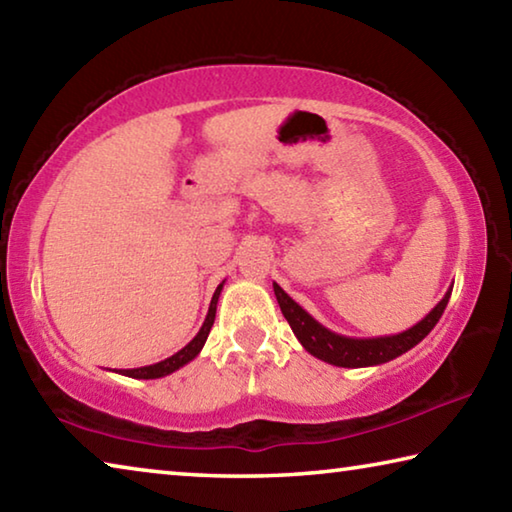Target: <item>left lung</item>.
Wrapping results in <instances>:
<instances>
[{
	"instance_id": "1",
	"label": "left lung",
	"mask_w": 512,
	"mask_h": 512,
	"mask_svg": "<svg viewBox=\"0 0 512 512\" xmlns=\"http://www.w3.org/2000/svg\"><path fill=\"white\" fill-rule=\"evenodd\" d=\"M273 291L277 305H280L284 318L289 320L293 334H296L302 348L309 354H314L316 359L332 363V366L339 368L379 366V363L393 361L395 357H400V354L409 352L431 332L433 327H436L447 307L449 296H452V287H449L445 298L440 300L420 323H415L413 327L406 329V332L391 336H375V339H352V336L336 334L325 325H320L318 320L311 316L309 311L302 309L277 282H273Z\"/></svg>"
}]
</instances>
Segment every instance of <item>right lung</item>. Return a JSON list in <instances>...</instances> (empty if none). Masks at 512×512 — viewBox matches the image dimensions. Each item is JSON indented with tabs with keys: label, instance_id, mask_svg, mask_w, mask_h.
Wrapping results in <instances>:
<instances>
[{
	"label": "right lung",
	"instance_id": "obj_1",
	"mask_svg": "<svg viewBox=\"0 0 512 512\" xmlns=\"http://www.w3.org/2000/svg\"><path fill=\"white\" fill-rule=\"evenodd\" d=\"M223 291V282L216 287L212 302H210V309H207V316L203 320L201 329H198V334L194 336L192 341H189L183 350H178L176 354H171L169 359H164L160 363H153V366H144V368H133V370H124L119 372V375H126V377H133V379H160V377H167L171 372L180 370L183 366H187L189 361L198 357V352L203 350V345L207 341V334H210V329L214 325V316H216V302H219V296Z\"/></svg>",
	"mask_w": 512,
	"mask_h": 512
}]
</instances>
